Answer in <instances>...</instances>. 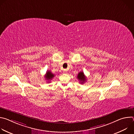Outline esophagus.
Wrapping results in <instances>:
<instances>
[{"label": "esophagus", "mask_w": 134, "mask_h": 134, "mask_svg": "<svg viewBox=\"0 0 134 134\" xmlns=\"http://www.w3.org/2000/svg\"><path fill=\"white\" fill-rule=\"evenodd\" d=\"M64 72L65 73H67V70L66 69H64Z\"/></svg>", "instance_id": "obj_1"}]
</instances>
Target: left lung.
I'll return each instance as SVG.
<instances>
[{
	"mask_svg": "<svg viewBox=\"0 0 134 134\" xmlns=\"http://www.w3.org/2000/svg\"><path fill=\"white\" fill-rule=\"evenodd\" d=\"M77 77V79L80 81V82L81 84H84V83L86 80V77H85L83 71H81L79 73Z\"/></svg>",
	"mask_w": 134,
	"mask_h": 134,
	"instance_id": "8db88e82",
	"label": "left lung"
}]
</instances>
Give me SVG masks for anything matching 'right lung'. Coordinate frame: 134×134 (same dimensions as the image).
<instances>
[{
	"mask_svg": "<svg viewBox=\"0 0 134 134\" xmlns=\"http://www.w3.org/2000/svg\"><path fill=\"white\" fill-rule=\"evenodd\" d=\"M54 75L53 74H52L51 72V71H50L49 70V71L48 70L46 72V76H45V78L47 80L50 81L54 77Z\"/></svg>",
	"mask_w": 134,
	"mask_h": 134,
	"instance_id": "add662e5",
	"label": "right lung"
}]
</instances>
